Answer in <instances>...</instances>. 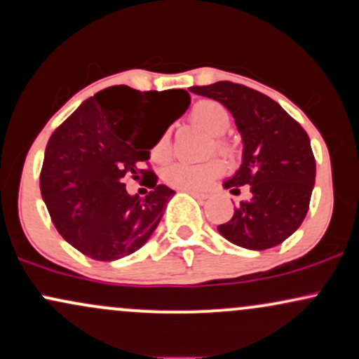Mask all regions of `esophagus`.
<instances>
[{"mask_svg": "<svg viewBox=\"0 0 359 359\" xmlns=\"http://www.w3.org/2000/svg\"><path fill=\"white\" fill-rule=\"evenodd\" d=\"M185 192H187V194H191L192 197H196V199H199V201H205V199H208V194H203V192H196V191H189V189H185Z\"/></svg>", "mask_w": 359, "mask_h": 359, "instance_id": "esophagus-1", "label": "esophagus"}]
</instances>
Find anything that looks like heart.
Segmentation results:
<instances>
[{"mask_svg":"<svg viewBox=\"0 0 359 359\" xmlns=\"http://www.w3.org/2000/svg\"><path fill=\"white\" fill-rule=\"evenodd\" d=\"M191 121L196 126L203 128L205 133L214 140V148L221 154H229L231 147L221 138L231 125V116L228 109L221 102L212 100H203L194 104L191 109ZM170 156V131H163L151 148V158L156 162H163ZM221 174V165L216 160H209L204 163L175 162L168 165L163 172V179L168 185L177 189H189V191H204L209 184Z\"/></svg>","mask_w":359,"mask_h":359,"instance_id":"heart-1","label":"heart"}]
</instances>
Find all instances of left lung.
I'll list each match as a JSON object with an SVG mask.
<instances>
[{
    "label": "left lung",
    "mask_w": 359,
    "mask_h": 359,
    "mask_svg": "<svg viewBox=\"0 0 359 359\" xmlns=\"http://www.w3.org/2000/svg\"><path fill=\"white\" fill-rule=\"evenodd\" d=\"M221 102L233 114L243 142V158L224 189L251 197L217 231L246 250H269L285 241L302 224L316 182V160L302 126L278 102L258 90L221 81L189 89Z\"/></svg>",
    "instance_id": "left-lung-1"
}]
</instances>
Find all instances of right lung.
<instances>
[{
    "label": "right lung",
    "mask_w": 359,
    "mask_h": 359,
    "mask_svg": "<svg viewBox=\"0 0 359 359\" xmlns=\"http://www.w3.org/2000/svg\"><path fill=\"white\" fill-rule=\"evenodd\" d=\"M170 94L179 97L175 118L145 138L140 133L155 93L114 86L82 102L48 140L42 199L60 236L86 257L114 262L135 253L150 240L174 197L170 187L156 184L154 172L142 168L160 135L191 104L187 90ZM125 176H143L151 191L131 196Z\"/></svg>",
    "instance_id": "add662e5"
}]
</instances>
